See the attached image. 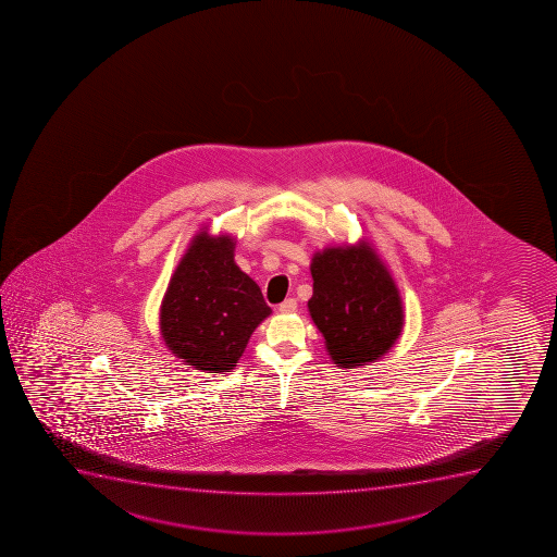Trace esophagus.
Returning a JSON list of instances; mask_svg holds the SVG:
<instances>
[{
	"mask_svg": "<svg viewBox=\"0 0 557 557\" xmlns=\"http://www.w3.org/2000/svg\"><path fill=\"white\" fill-rule=\"evenodd\" d=\"M296 308H298V304H296L295 298H288V300L282 301L280 306H277V311L280 313H295Z\"/></svg>",
	"mask_w": 557,
	"mask_h": 557,
	"instance_id": "1",
	"label": "esophagus"
}]
</instances>
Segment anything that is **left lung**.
I'll use <instances>...</instances> for the list:
<instances>
[{"mask_svg":"<svg viewBox=\"0 0 557 557\" xmlns=\"http://www.w3.org/2000/svg\"><path fill=\"white\" fill-rule=\"evenodd\" d=\"M311 275L309 314L335 366L373 363L399 339L405 326L399 288L371 244L317 251Z\"/></svg>","mask_w":557,"mask_h":557,"instance_id":"8db88e82","label":"left lung"}]
</instances>
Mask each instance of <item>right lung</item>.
I'll return each mask as SVG.
<instances>
[{"label":"right lung","mask_w":557,"mask_h":557,"mask_svg":"<svg viewBox=\"0 0 557 557\" xmlns=\"http://www.w3.org/2000/svg\"><path fill=\"white\" fill-rule=\"evenodd\" d=\"M235 238L201 230L171 275L160 334L177 358L203 373H231L272 309L236 267Z\"/></svg>","instance_id":"1"}]
</instances>
